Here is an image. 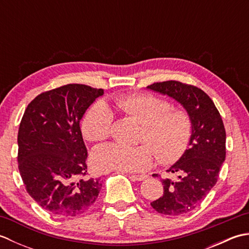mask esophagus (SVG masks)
Instances as JSON below:
<instances>
[{"label": "esophagus", "mask_w": 249, "mask_h": 249, "mask_svg": "<svg viewBox=\"0 0 249 249\" xmlns=\"http://www.w3.org/2000/svg\"><path fill=\"white\" fill-rule=\"evenodd\" d=\"M130 178L135 179V181H143V179L147 178V176H141V174H140V176H139V174H131Z\"/></svg>", "instance_id": "obj_1"}]
</instances>
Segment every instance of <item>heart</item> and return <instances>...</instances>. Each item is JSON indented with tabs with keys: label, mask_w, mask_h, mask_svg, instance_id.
Masks as SVG:
<instances>
[{
	"label": "heart",
	"mask_w": 249,
	"mask_h": 249,
	"mask_svg": "<svg viewBox=\"0 0 249 249\" xmlns=\"http://www.w3.org/2000/svg\"><path fill=\"white\" fill-rule=\"evenodd\" d=\"M119 110L143 124L139 146L106 143L95 147L91 162L99 171L141 172L150 168L155 152L160 162L173 163L187 151L193 120L186 110L172 108L168 100L150 93H130L114 99ZM114 114L103 102L94 104L82 122V133L89 141H102L112 134Z\"/></svg>",
	"instance_id": "b5f03b06"
}]
</instances>
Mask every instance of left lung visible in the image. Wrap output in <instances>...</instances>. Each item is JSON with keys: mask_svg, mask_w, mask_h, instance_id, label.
Returning a JSON list of instances; mask_svg holds the SVG:
<instances>
[{"mask_svg": "<svg viewBox=\"0 0 249 249\" xmlns=\"http://www.w3.org/2000/svg\"><path fill=\"white\" fill-rule=\"evenodd\" d=\"M181 104L192 116L193 135L185 154L167 170L177 179H161L162 197L153 201L156 212L177 216L200 204L217 182L226 158V130L213 100L202 89L176 80L155 82L147 87Z\"/></svg>", "mask_w": 249, "mask_h": 249, "instance_id": "1", "label": "left lung"}]
</instances>
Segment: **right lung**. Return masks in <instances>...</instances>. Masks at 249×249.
Here are the masks:
<instances>
[{"label": "right lung", "mask_w": 249, "mask_h": 249, "mask_svg": "<svg viewBox=\"0 0 249 249\" xmlns=\"http://www.w3.org/2000/svg\"><path fill=\"white\" fill-rule=\"evenodd\" d=\"M103 89L71 83L41 93L26 107L18 131V168L26 192L59 217L91 208L102 189L88 178L80 120Z\"/></svg>", "instance_id": "right-lung-1"}]
</instances>
